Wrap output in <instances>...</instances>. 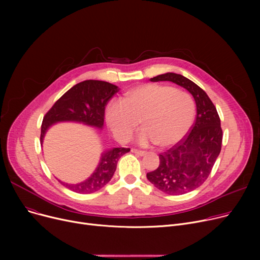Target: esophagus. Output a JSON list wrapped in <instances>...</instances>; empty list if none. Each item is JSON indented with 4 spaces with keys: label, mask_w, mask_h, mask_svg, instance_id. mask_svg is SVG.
<instances>
[{
    "label": "esophagus",
    "mask_w": 260,
    "mask_h": 260,
    "mask_svg": "<svg viewBox=\"0 0 260 260\" xmlns=\"http://www.w3.org/2000/svg\"><path fill=\"white\" fill-rule=\"evenodd\" d=\"M132 153L138 155V156H144L146 154V152H143V151H138V149L136 148H132Z\"/></svg>",
    "instance_id": "obj_1"
}]
</instances>
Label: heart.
Masks as SVG:
<instances>
[{
	"label": "heart",
	"mask_w": 260,
	"mask_h": 260,
	"mask_svg": "<svg viewBox=\"0 0 260 260\" xmlns=\"http://www.w3.org/2000/svg\"><path fill=\"white\" fill-rule=\"evenodd\" d=\"M195 104L185 91L161 84H142L129 89L123 100H112L105 119L116 138L128 141L141 124L139 144L166 148L181 141L192 126Z\"/></svg>",
	"instance_id": "1"
}]
</instances>
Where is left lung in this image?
<instances>
[{"mask_svg": "<svg viewBox=\"0 0 260 260\" xmlns=\"http://www.w3.org/2000/svg\"><path fill=\"white\" fill-rule=\"evenodd\" d=\"M170 81L185 88L196 103V120L190 133L178 144L159 155L157 170L146 174L148 181L169 195H182L200 186L221 151L220 118L209 95L182 75L167 73L149 79Z\"/></svg>", "mask_w": 260, "mask_h": 260, "instance_id": "8db88e82", "label": "left lung"}]
</instances>
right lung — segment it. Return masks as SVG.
I'll list each match as a JSON object with an SVG mask.
<instances>
[{
  "label": "right lung",
  "instance_id": "1",
  "mask_svg": "<svg viewBox=\"0 0 260 260\" xmlns=\"http://www.w3.org/2000/svg\"><path fill=\"white\" fill-rule=\"evenodd\" d=\"M119 87L105 81L85 80L68 89L53 104L43 118L41 126V144L46 132L60 122L82 123L91 127L103 129L105 106L119 91ZM131 151L124 147H113L102 152L97 168L84 181L79 183L59 182L68 189L79 194L97 192L111 181L119 159Z\"/></svg>",
  "mask_w": 260,
  "mask_h": 260
}]
</instances>
